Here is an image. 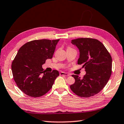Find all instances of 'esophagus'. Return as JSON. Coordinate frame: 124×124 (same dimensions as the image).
<instances>
[{
	"label": "esophagus",
	"instance_id": "1",
	"mask_svg": "<svg viewBox=\"0 0 124 124\" xmlns=\"http://www.w3.org/2000/svg\"><path fill=\"white\" fill-rule=\"evenodd\" d=\"M60 75H64V76H66V77H68V76H70V74H67V73H64V72H61L60 73Z\"/></svg>",
	"mask_w": 124,
	"mask_h": 124
}]
</instances>
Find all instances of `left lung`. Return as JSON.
<instances>
[{"label": "left lung", "instance_id": "8db88e82", "mask_svg": "<svg viewBox=\"0 0 124 124\" xmlns=\"http://www.w3.org/2000/svg\"><path fill=\"white\" fill-rule=\"evenodd\" d=\"M71 43L79 49L78 64L83 65L86 74L83 78L72 75L75 81L70 88L80 97H91L100 92L107 84L112 74V57L97 39L81 38L72 40Z\"/></svg>", "mask_w": 124, "mask_h": 124}]
</instances>
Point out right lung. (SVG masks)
<instances>
[{
  "mask_svg": "<svg viewBox=\"0 0 124 124\" xmlns=\"http://www.w3.org/2000/svg\"><path fill=\"white\" fill-rule=\"evenodd\" d=\"M60 39L34 40L20 47L12 62L11 70L18 87L27 95L38 97L51 89L59 76L57 70L45 72L42 65L52 58Z\"/></svg>",
  "mask_w": 124,
  "mask_h": 124,
  "instance_id": "add662e5",
  "label": "right lung"
}]
</instances>
